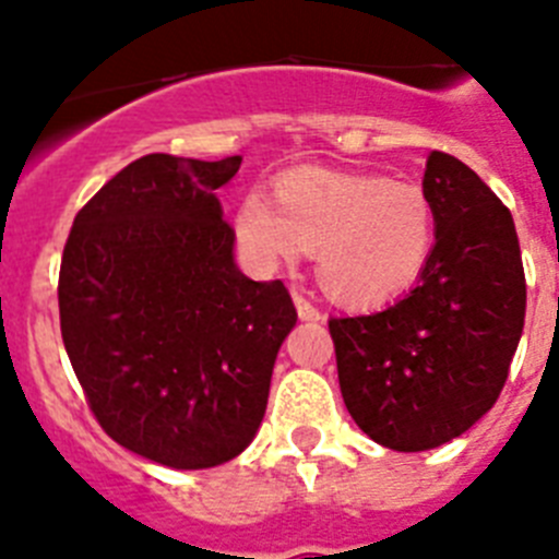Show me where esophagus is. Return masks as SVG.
Returning a JSON list of instances; mask_svg holds the SVG:
<instances>
[{"mask_svg":"<svg viewBox=\"0 0 559 559\" xmlns=\"http://www.w3.org/2000/svg\"><path fill=\"white\" fill-rule=\"evenodd\" d=\"M294 305H296V313H299V319H302V322H319V319H322V310L316 308L308 296L299 294V290H294Z\"/></svg>","mask_w":559,"mask_h":559,"instance_id":"34e87169","label":"esophagus"}]
</instances>
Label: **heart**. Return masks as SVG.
<instances>
[{
    "instance_id": "obj_1",
    "label": "heart",
    "mask_w": 559,
    "mask_h": 559,
    "mask_svg": "<svg viewBox=\"0 0 559 559\" xmlns=\"http://www.w3.org/2000/svg\"><path fill=\"white\" fill-rule=\"evenodd\" d=\"M276 204L249 192L235 215L260 265L296 263L316 249L324 288L344 305H380L408 288L431 260L437 210L417 181L302 167L274 185Z\"/></svg>"
}]
</instances>
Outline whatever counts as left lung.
I'll return each instance as SVG.
<instances>
[{"instance_id": "left-lung-1", "label": "left lung", "mask_w": 559, "mask_h": 559, "mask_svg": "<svg viewBox=\"0 0 559 559\" xmlns=\"http://www.w3.org/2000/svg\"><path fill=\"white\" fill-rule=\"evenodd\" d=\"M437 243L417 288L386 310L333 316L338 386L358 428L392 451H431L496 406L526 316L510 210L471 167L428 153Z\"/></svg>"}]
</instances>
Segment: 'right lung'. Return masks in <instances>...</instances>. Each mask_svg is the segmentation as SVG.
Listing matches in <instances>:
<instances>
[{
  "instance_id": "obj_1",
  "label": "right lung",
  "mask_w": 559,
  "mask_h": 559,
  "mask_svg": "<svg viewBox=\"0 0 559 559\" xmlns=\"http://www.w3.org/2000/svg\"><path fill=\"white\" fill-rule=\"evenodd\" d=\"M240 170L147 153L75 215L58 274L61 335L86 403L128 451L204 471L243 451L296 324L283 280L231 257L215 190Z\"/></svg>"
}]
</instances>
